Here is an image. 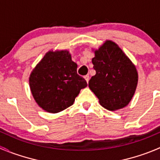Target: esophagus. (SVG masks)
<instances>
[{"instance_id": "1", "label": "esophagus", "mask_w": 160, "mask_h": 160, "mask_svg": "<svg viewBox=\"0 0 160 160\" xmlns=\"http://www.w3.org/2000/svg\"><path fill=\"white\" fill-rule=\"evenodd\" d=\"M84 79H85V80L87 81V83H88V81H89V80H90L89 76H84Z\"/></svg>"}]
</instances>
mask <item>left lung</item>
<instances>
[{
  "mask_svg": "<svg viewBox=\"0 0 160 160\" xmlns=\"http://www.w3.org/2000/svg\"><path fill=\"white\" fill-rule=\"evenodd\" d=\"M93 51L92 63L96 74L89 80V88L106 109L116 111L124 108L137 88L136 66L118 44L110 40Z\"/></svg>",
  "mask_w": 160,
  "mask_h": 160,
  "instance_id": "1",
  "label": "left lung"
}]
</instances>
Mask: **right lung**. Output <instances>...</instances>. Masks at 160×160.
<instances>
[{"label":"right lung","mask_w":160,"mask_h":160,"mask_svg":"<svg viewBox=\"0 0 160 160\" xmlns=\"http://www.w3.org/2000/svg\"><path fill=\"white\" fill-rule=\"evenodd\" d=\"M77 65L67 50H50L31 72L29 88L34 100L48 112L71 106L88 84L77 72Z\"/></svg>","instance_id":"obj_1"}]
</instances>
